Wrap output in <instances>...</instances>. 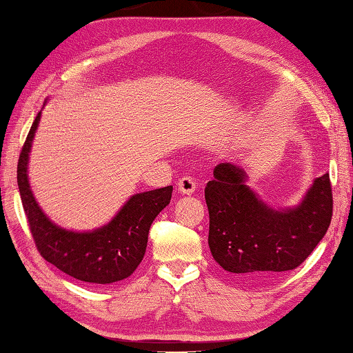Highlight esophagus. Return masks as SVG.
Here are the masks:
<instances>
[{"mask_svg": "<svg viewBox=\"0 0 353 353\" xmlns=\"http://www.w3.org/2000/svg\"><path fill=\"white\" fill-rule=\"evenodd\" d=\"M177 190L181 191L182 194H191V193H194V190H196L194 179L190 177V176H183V177L181 179V181L177 182Z\"/></svg>", "mask_w": 353, "mask_h": 353, "instance_id": "1", "label": "esophagus"}]
</instances>
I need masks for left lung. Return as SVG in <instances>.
<instances>
[{
    "label": "left lung",
    "instance_id": "8db88e82",
    "mask_svg": "<svg viewBox=\"0 0 353 353\" xmlns=\"http://www.w3.org/2000/svg\"><path fill=\"white\" fill-rule=\"evenodd\" d=\"M205 187L208 246L214 261L240 277H274L297 268L332 221L328 174L314 179L294 207L274 208L248 185L246 171L219 163Z\"/></svg>",
    "mask_w": 353,
    "mask_h": 353
}]
</instances>
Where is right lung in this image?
<instances>
[{
    "instance_id": "right-lung-1",
    "label": "right lung",
    "mask_w": 353,
    "mask_h": 353,
    "mask_svg": "<svg viewBox=\"0 0 353 353\" xmlns=\"http://www.w3.org/2000/svg\"><path fill=\"white\" fill-rule=\"evenodd\" d=\"M41 110L21 149L17 182L31 234L40 255L57 270L88 283L109 285L128 279L143 260L155 216L170 204L172 185L132 194L109 223L93 230H68L41 210L29 183V155Z\"/></svg>"
}]
</instances>
